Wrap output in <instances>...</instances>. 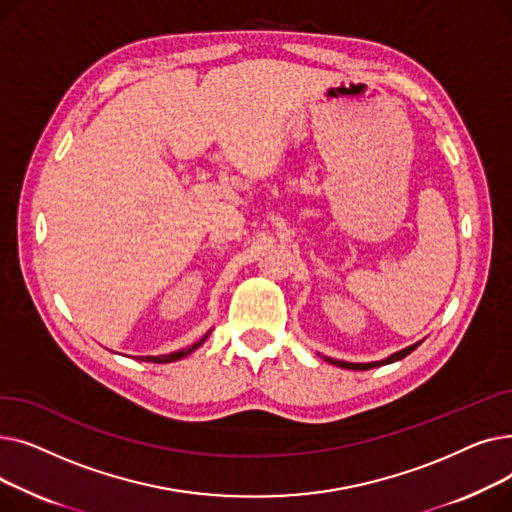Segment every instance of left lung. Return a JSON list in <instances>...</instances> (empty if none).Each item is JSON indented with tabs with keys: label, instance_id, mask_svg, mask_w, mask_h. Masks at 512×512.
Listing matches in <instances>:
<instances>
[{
	"label": "left lung",
	"instance_id": "1",
	"mask_svg": "<svg viewBox=\"0 0 512 512\" xmlns=\"http://www.w3.org/2000/svg\"><path fill=\"white\" fill-rule=\"evenodd\" d=\"M417 346H419V344H413V346H409V348H402V351H398V353L390 355L386 361H375V363H344V361H334V359H326V361H330V363H334V365H338V367H344V369L365 371V369H373V367H380V365H388V363H394V361L405 359L407 355H411V353L415 351Z\"/></svg>",
	"mask_w": 512,
	"mask_h": 512
}]
</instances>
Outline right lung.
Instances as JSON below:
<instances>
[{
	"mask_svg": "<svg viewBox=\"0 0 512 512\" xmlns=\"http://www.w3.org/2000/svg\"><path fill=\"white\" fill-rule=\"evenodd\" d=\"M207 338H209V332H207L199 342H195L193 346L182 348V351H176V353H170V355H159V357H139V359H141V361H149V363H172V361L184 359L186 355H191L193 351H197V348H199Z\"/></svg>",
	"mask_w": 512,
	"mask_h": 512,
	"instance_id": "1",
	"label": "right lung"
}]
</instances>
